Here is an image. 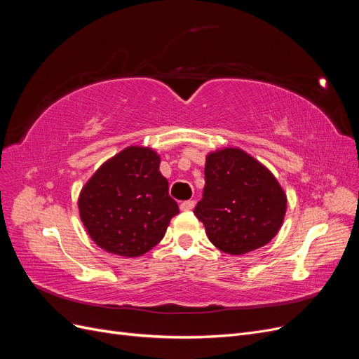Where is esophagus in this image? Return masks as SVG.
<instances>
[{
    "label": "esophagus",
    "mask_w": 359,
    "mask_h": 359,
    "mask_svg": "<svg viewBox=\"0 0 359 359\" xmlns=\"http://www.w3.org/2000/svg\"><path fill=\"white\" fill-rule=\"evenodd\" d=\"M194 201H184V202H181V205H180V210L181 211H191L193 208H194Z\"/></svg>",
    "instance_id": "34e87169"
}]
</instances>
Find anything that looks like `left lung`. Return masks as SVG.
Returning a JSON list of instances; mask_svg holds the SVG:
<instances>
[{"instance_id":"1","label":"left lung","mask_w":359,"mask_h":359,"mask_svg":"<svg viewBox=\"0 0 359 359\" xmlns=\"http://www.w3.org/2000/svg\"><path fill=\"white\" fill-rule=\"evenodd\" d=\"M287 196L265 165L241 148L211 151L194 215L222 252L241 256L266 245L285 222Z\"/></svg>"}]
</instances>
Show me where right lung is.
Here are the masks:
<instances>
[{
    "instance_id": "obj_1",
    "label": "right lung",
    "mask_w": 359,
    "mask_h": 359,
    "mask_svg": "<svg viewBox=\"0 0 359 359\" xmlns=\"http://www.w3.org/2000/svg\"><path fill=\"white\" fill-rule=\"evenodd\" d=\"M153 148L130 145L106 160L79 193L78 208L86 233L104 252L137 257L165 236L180 212L161 175Z\"/></svg>"
}]
</instances>
